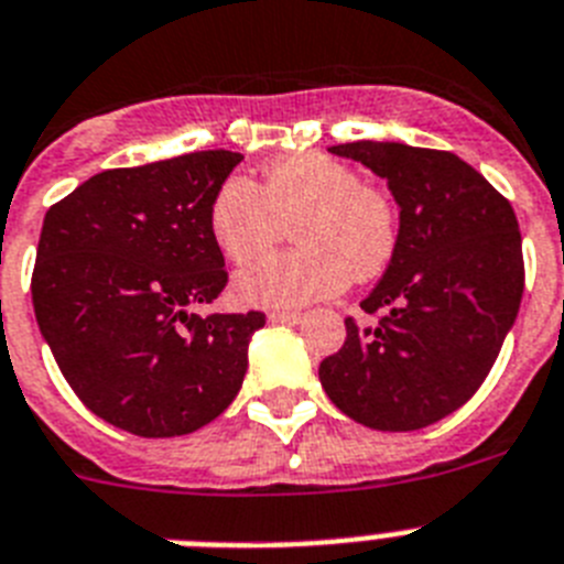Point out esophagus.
I'll return each instance as SVG.
<instances>
[{
  "label": "esophagus",
  "instance_id": "1",
  "mask_svg": "<svg viewBox=\"0 0 564 564\" xmlns=\"http://www.w3.org/2000/svg\"><path fill=\"white\" fill-rule=\"evenodd\" d=\"M269 321H272V324H301V321H304V312L274 310L269 312Z\"/></svg>",
  "mask_w": 564,
  "mask_h": 564
}]
</instances>
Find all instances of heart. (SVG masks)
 <instances>
[{
	"label": "heart",
	"mask_w": 564,
	"mask_h": 564,
	"mask_svg": "<svg viewBox=\"0 0 564 564\" xmlns=\"http://www.w3.org/2000/svg\"><path fill=\"white\" fill-rule=\"evenodd\" d=\"M290 225L302 246L238 272L240 304L290 310L335 295L352 278L372 281L390 267L401 238L390 194L361 183L352 165L321 151L269 163L263 188L235 174L212 200V238L235 263L265 253Z\"/></svg>",
	"instance_id": "obj_1"
}]
</instances>
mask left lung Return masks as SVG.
<instances>
[{
  "mask_svg": "<svg viewBox=\"0 0 564 564\" xmlns=\"http://www.w3.org/2000/svg\"><path fill=\"white\" fill-rule=\"evenodd\" d=\"M329 151L390 183L401 238L361 301L376 324L344 321L347 340L321 361V384L364 427H427L479 390L522 304L513 206L451 151L372 140Z\"/></svg>",
  "mask_w": 564,
  "mask_h": 564,
  "instance_id": "8db88e82",
  "label": "left lung"
}]
</instances>
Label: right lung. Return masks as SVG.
Segmentation results:
<instances>
[{
    "label": "right lung",
    "mask_w": 564,
    "mask_h": 564,
    "mask_svg": "<svg viewBox=\"0 0 564 564\" xmlns=\"http://www.w3.org/2000/svg\"><path fill=\"white\" fill-rule=\"evenodd\" d=\"M235 151L94 174L42 224L31 295L42 338L94 415L143 438L186 435L238 395L263 312H212L229 283L209 229Z\"/></svg>",
    "instance_id": "obj_1"
}]
</instances>
